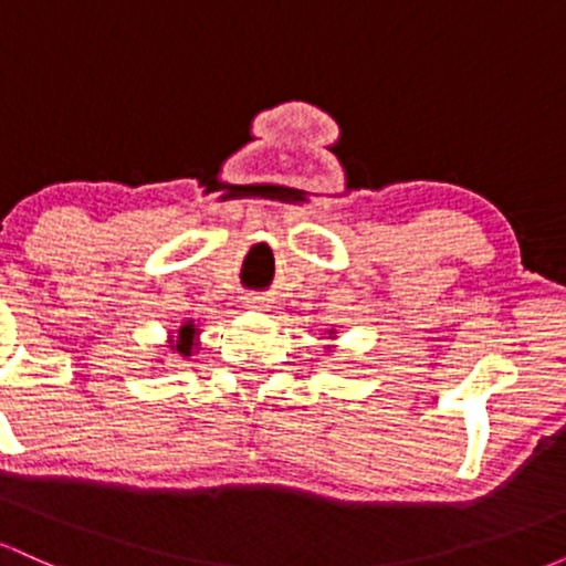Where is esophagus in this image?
Here are the masks:
<instances>
[{
  "label": "esophagus",
  "instance_id": "1",
  "mask_svg": "<svg viewBox=\"0 0 566 566\" xmlns=\"http://www.w3.org/2000/svg\"><path fill=\"white\" fill-rule=\"evenodd\" d=\"M244 308H250V311H265V308H269V303H265L263 295H255V292H252V295L244 297Z\"/></svg>",
  "mask_w": 566,
  "mask_h": 566
}]
</instances>
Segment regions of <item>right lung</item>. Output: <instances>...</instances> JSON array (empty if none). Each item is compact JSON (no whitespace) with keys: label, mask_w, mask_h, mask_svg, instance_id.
<instances>
[{"label":"right lung","mask_w":566,"mask_h":566,"mask_svg":"<svg viewBox=\"0 0 566 566\" xmlns=\"http://www.w3.org/2000/svg\"><path fill=\"white\" fill-rule=\"evenodd\" d=\"M197 324L193 322H186L184 327L178 329V337H175L172 340V346H170V350L172 354H178V356H191L193 354V348H197Z\"/></svg>","instance_id":"right-lung-1"}]
</instances>
